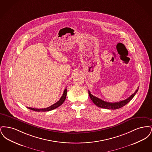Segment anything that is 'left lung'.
Listing matches in <instances>:
<instances>
[{"instance_id": "left-lung-1", "label": "left lung", "mask_w": 152, "mask_h": 152, "mask_svg": "<svg viewBox=\"0 0 152 152\" xmlns=\"http://www.w3.org/2000/svg\"><path fill=\"white\" fill-rule=\"evenodd\" d=\"M138 88H139V87H138L137 89L135 91V92L133 94H132L130 97H129L128 99H126L124 100H123V101H120L119 102H109L104 101L100 99H99L98 97H96L94 96V95H92L91 94L89 91H88V94H89L91 99L92 100V101H93V102L96 106H97L100 108H102L108 109H117L120 108L124 106H125L126 104H127L133 98V97L136 95V93L137 92Z\"/></svg>"}]
</instances>
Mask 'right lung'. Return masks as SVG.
<instances>
[{
  "label": "right lung",
  "instance_id": "obj_1",
  "mask_svg": "<svg viewBox=\"0 0 152 152\" xmlns=\"http://www.w3.org/2000/svg\"><path fill=\"white\" fill-rule=\"evenodd\" d=\"M66 96V89H65V90L64 91L63 94L62 95V96L61 97V98L60 99V100L58 102H56V103H55L54 104H53L52 105L50 106V107L44 109L33 108H30V107H27V108L29 109H31V110L36 111V112H47V111H50V110H52L53 109L57 108L59 106H60L65 101Z\"/></svg>",
  "mask_w": 152,
  "mask_h": 152
}]
</instances>
